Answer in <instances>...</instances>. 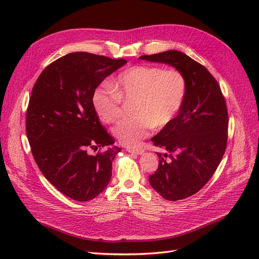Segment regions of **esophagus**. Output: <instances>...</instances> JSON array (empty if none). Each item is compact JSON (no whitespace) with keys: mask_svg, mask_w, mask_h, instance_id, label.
Here are the masks:
<instances>
[{"mask_svg":"<svg viewBox=\"0 0 259 259\" xmlns=\"http://www.w3.org/2000/svg\"><path fill=\"white\" fill-rule=\"evenodd\" d=\"M126 150H127L130 153L142 154V153H144L145 149H144V148H142V147H137V148H134V147H128V148H126Z\"/></svg>","mask_w":259,"mask_h":259,"instance_id":"esophagus-1","label":"esophagus"}]
</instances>
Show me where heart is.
<instances>
[{
  "mask_svg": "<svg viewBox=\"0 0 259 259\" xmlns=\"http://www.w3.org/2000/svg\"><path fill=\"white\" fill-rule=\"evenodd\" d=\"M94 91L92 105L104 123L119 119L122 99H135L133 114L113 127V135L123 145L135 146L147 137L150 130H161L174 120L187 93L185 75L175 68L134 66L121 72L111 83Z\"/></svg>",
  "mask_w": 259,
  "mask_h": 259,
  "instance_id": "heart-1",
  "label": "heart"
}]
</instances>
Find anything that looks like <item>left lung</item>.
<instances>
[{"label": "left lung", "instance_id": "1", "mask_svg": "<svg viewBox=\"0 0 259 259\" xmlns=\"http://www.w3.org/2000/svg\"><path fill=\"white\" fill-rule=\"evenodd\" d=\"M139 59L166 64L182 72L187 93L178 114L151 138L161 153L159 167L149 183L162 198L183 200L197 193L221 163L228 139V111L221 88L208 70L186 54L166 51Z\"/></svg>", "mask_w": 259, "mask_h": 259}]
</instances>
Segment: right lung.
Masks as SVG:
<instances>
[{"label": "right lung", "mask_w": 259, "mask_h": 259, "mask_svg": "<svg viewBox=\"0 0 259 259\" xmlns=\"http://www.w3.org/2000/svg\"><path fill=\"white\" fill-rule=\"evenodd\" d=\"M85 52L70 53L46 67L33 86L26 132L44 177L75 201L96 198L109 184L121 151L100 124L92 95L108 75L126 64ZM103 148L91 155L90 150Z\"/></svg>", "instance_id": "right-lung-1"}]
</instances>
